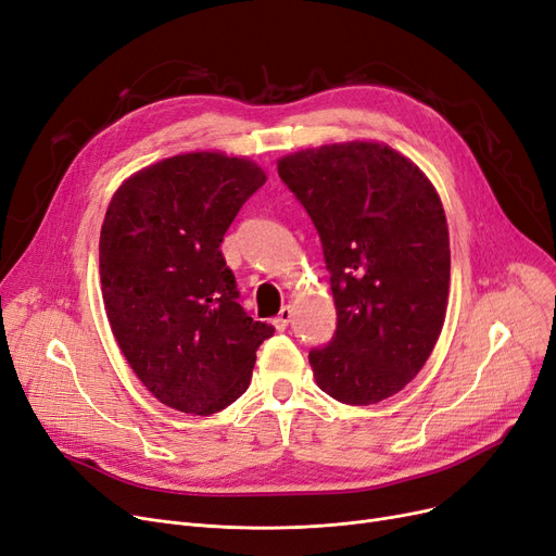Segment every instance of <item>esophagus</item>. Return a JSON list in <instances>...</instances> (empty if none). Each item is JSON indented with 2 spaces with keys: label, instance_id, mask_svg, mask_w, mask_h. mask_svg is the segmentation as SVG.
<instances>
[{
  "label": "esophagus",
  "instance_id": "esophagus-1",
  "mask_svg": "<svg viewBox=\"0 0 556 556\" xmlns=\"http://www.w3.org/2000/svg\"><path fill=\"white\" fill-rule=\"evenodd\" d=\"M291 318H293V308H291V306H281V311L277 313V318L273 320V325H275L279 331H283V329L288 327V323H291Z\"/></svg>",
  "mask_w": 556,
  "mask_h": 556
}]
</instances>
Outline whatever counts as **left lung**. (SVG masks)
Returning <instances> with one entry per match:
<instances>
[{
	"label": "left lung",
	"mask_w": 556,
	"mask_h": 556,
	"mask_svg": "<svg viewBox=\"0 0 556 556\" xmlns=\"http://www.w3.org/2000/svg\"><path fill=\"white\" fill-rule=\"evenodd\" d=\"M277 173L316 225L331 275L338 323L308 352L313 377L354 406L400 393L445 320L450 236L439 192L406 156L364 140L283 156Z\"/></svg>",
	"instance_id": "8db88e82"
}]
</instances>
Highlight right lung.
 I'll return each mask as SVG.
<instances>
[{"instance_id": "1", "label": "right lung", "mask_w": 556, "mask_h": 556, "mask_svg": "<svg viewBox=\"0 0 556 556\" xmlns=\"http://www.w3.org/2000/svg\"><path fill=\"white\" fill-rule=\"evenodd\" d=\"M265 184L250 159L190 152L115 190L100 236V277L115 341L159 402L211 416L248 391L275 327L238 304L220 243Z\"/></svg>"}]
</instances>
